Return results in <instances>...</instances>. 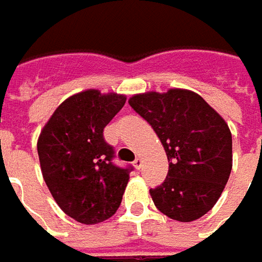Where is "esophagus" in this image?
<instances>
[{"mask_svg":"<svg viewBox=\"0 0 262 262\" xmlns=\"http://www.w3.org/2000/svg\"><path fill=\"white\" fill-rule=\"evenodd\" d=\"M142 165H143V161H142V158H136L135 161H133V167L136 168V169H140Z\"/></svg>","mask_w":262,"mask_h":262,"instance_id":"obj_1","label":"esophagus"}]
</instances>
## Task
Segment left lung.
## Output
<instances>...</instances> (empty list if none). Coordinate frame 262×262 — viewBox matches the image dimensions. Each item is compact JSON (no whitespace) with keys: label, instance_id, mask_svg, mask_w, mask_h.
Instances as JSON below:
<instances>
[{"label":"left lung","instance_id":"left-lung-1","mask_svg":"<svg viewBox=\"0 0 262 262\" xmlns=\"http://www.w3.org/2000/svg\"><path fill=\"white\" fill-rule=\"evenodd\" d=\"M129 104L152 126L167 154V178L149 190L157 209L178 222L212 210L232 171L228 123L190 90L149 91L133 95Z\"/></svg>","mask_w":262,"mask_h":262}]
</instances>
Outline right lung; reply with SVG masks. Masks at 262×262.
Listing matches in <instances>:
<instances>
[{"label": "right lung", "instance_id": "obj_1", "mask_svg": "<svg viewBox=\"0 0 262 262\" xmlns=\"http://www.w3.org/2000/svg\"><path fill=\"white\" fill-rule=\"evenodd\" d=\"M124 103L126 95L86 90L67 98L40 132L43 180L59 207L79 223L104 222L122 203L132 167L114 165L103 132Z\"/></svg>", "mask_w": 262, "mask_h": 262}]
</instances>
